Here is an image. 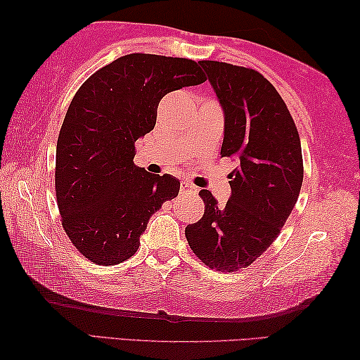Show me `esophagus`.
<instances>
[{
	"label": "esophagus",
	"instance_id": "34e87169",
	"mask_svg": "<svg viewBox=\"0 0 360 360\" xmlns=\"http://www.w3.org/2000/svg\"><path fill=\"white\" fill-rule=\"evenodd\" d=\"M180 191L181 193H188V194H190V193H198V190H196V186H194L193 184H190V181H181V184H180Z\"/></svg>",
	"mask_w": 360,
	"mask_h": 360
}]
</instances>
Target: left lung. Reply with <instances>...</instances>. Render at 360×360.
<instances>
[{"mask_svg": "<svg viewBox=\"0 0 360 360\" xmlns=\"http://www.w3.org/2000/svg\"><path fill=\"white\" fill-rule=\"evenodd\" d=\"M199 65L225 115L220 155L238 166L229 174L225 205L209 190L199 191L204 215L185 236L209 268L233 273L274 243L295 207L303 184L302 143L284 100L260 73L225 62Z\"/></svg>", "mask_w": 360, "mask_h": 360, "instance_id": "1", "label": "left lung"}]
</instances>
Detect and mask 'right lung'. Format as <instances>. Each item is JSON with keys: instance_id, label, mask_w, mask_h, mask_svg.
Segmentation results:
<instances>
[{"instance_id": "add662e5", "label": "right lung", "mask_w": 360, "mask_h": 360, "mask_svg": "<svg viewBox=\"0 0 360 360\" xmlns=\"http://www.w3.org/2000/svg\"><path fill=\"white\" fill-rule=\"evenodd\" d=\"M204 81L194 60L129 54L76 92L57 140L56 194L65 233L91 262L131 258L150 217L179 194V179L135 166V141L155 129L166 94Z\"/></svg>"}]
</instances>
